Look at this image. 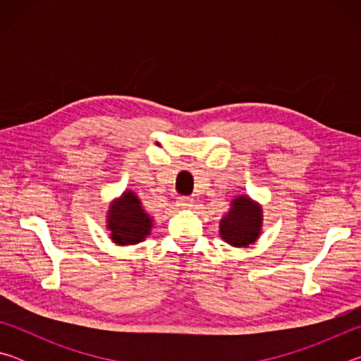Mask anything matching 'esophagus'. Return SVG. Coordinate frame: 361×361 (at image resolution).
Returning <instances> with one entry per match:
<instances>
[{"mask_svg": "<svg viewBox=\"0 0 361 361\" xmlns=\"http://www.w3.org/2000/svg\"><path fill=\"white\" fill-rule=\"evenodd\" d=\"M176 204H178V207H181V209H189V207H192L194 199L188 197V195H180V197L176 199Z\"/></svg>", "mask_w": 361, "mask_h": 361, "instance_id": "1", "label": "esophagus"}]
</instances>
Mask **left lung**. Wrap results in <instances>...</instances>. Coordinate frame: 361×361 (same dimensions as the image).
<instances>
[{"instance_id": "left-lung-1", "label": "left lung", "mask_w": 361, "mask_h": 361, "mask_svg": "<svg viewBox=\"0 0 361 361\" xmlns=\"http://www.w3.org/2000/svg\"><path fill=\"white\" fill-rule=\"evenodd\" d=\"M223 239L234 247H247L258 239L261 229V207L248 197H239L231 212L219 223Z\"/></svg>"}]
</instances>
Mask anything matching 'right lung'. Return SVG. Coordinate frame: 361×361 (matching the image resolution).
<instances>
[{"label":"right lung","instance_id":"add662e5","mask_svg":"<svg viewBox=\"0 0 361 361\" xmlns=\"http://www.w3.org/2000/svg\"><path fill=\"white\" fill-rule=\"evenodd\" d=\"M108 228L111 239L121 245H133L142 242L151 231V218L142 209V204L133 192L124 195L109 207Z\"/></svg>","mask_w":361,"mask_h":361}]
</instances>
